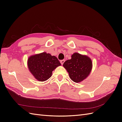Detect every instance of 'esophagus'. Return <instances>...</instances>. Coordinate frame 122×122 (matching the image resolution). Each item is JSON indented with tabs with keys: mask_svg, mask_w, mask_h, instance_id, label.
<instances>
[{
	"mask_svg": "<svg viewBox=\"0 0 122 122\" xmlns=\"http://www.w3.org/2000/svg\"><path fill=\"white\" fill-rule=\"evenodd\" d=\"M65 61V60H61V65H62L64 64V62Z\"/></svg>",
	"mask_w": 122,
	"mask_h": 122,
	"instance_id": "obj_1",
	"label": "esophagus"
}]
</instances>
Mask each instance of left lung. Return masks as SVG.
I'll use <instances>...</instances> for the list:
<instances>
[{"instance_id":"8db88e82","label":"left lung","mask_w":122,"mask_h":122,"mask_svg":"<svg viewBox=\"0 0 122 122\" xmlns=\"http://www.w3.org/2000/svg\"><path fill=\"white\" fill-rule=\"evenodd\" d=\"M63 66L68 72L70 79L78 83L90 74L93 64L91 59L87 55L75 52L71 55V60L64 62Z\"/></svg>"}]
</instances>
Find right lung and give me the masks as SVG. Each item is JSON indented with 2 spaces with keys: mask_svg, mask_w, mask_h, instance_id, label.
Segmentation results:
<instances>
[{
  "mask_svg": "<svg viewBox=\"0 0 122 122\" xmlns=\"http://www.w3.org/2000/svg\"><path fill=\"white\" fill-rule=\"evenodd\" d=\"M61 65L56 56L45 52L32 55L27 60L29 71L39 81H45L50 78L52 71Z\"/></svg>",
  "mask_w": 122,
  "mask_h": 122,
  "instance_id": "obj_1",
  "label": "right lung"
}]
</instances>
